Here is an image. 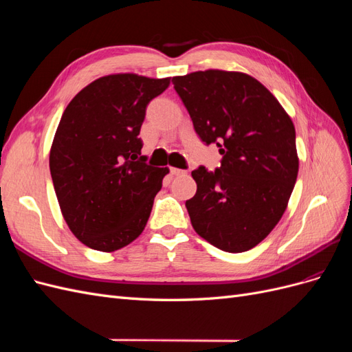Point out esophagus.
Wrapping results in <instances>:
<instances>
[{
	"label": "esophagus",
	"instance_id": "esophagus-1",
	"mask_svg": "<svg viewBox=\"0 0 352 352\" xmlns=\"http://www.w3.org/2000/svg\"><path fill=\"white\" fill-rule=\"evenodd\" d=\"M170 173H172V176H180V175H185L186 172L185 170H180L176 167H170Z\"/></svg>",
	"mask_w": 352,
	"mask_h": 352
}]
</instances>
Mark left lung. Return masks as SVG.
Returning <instances> with one entry per match:
<instances>
[{"label":"left lung","mask_w":352,"mask_h":352,"mask_svg":"<svg viewBox=\"0 0 352 352\" xmlns=\"http://www.w3.org/2000/svg\"><path fill=\"white\" fill-rule=\"evenodd\" d=\"M201 141L223 155L192 172L186 201L201 238L226 252L258 245L283 216L298 176L295 127L274 95L247 73L210 69L172 79Z\"/></svg>","instance_id":"8db88e82"}]
</instances>
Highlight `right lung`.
I'll return each mask as SVG.
<instances>
[{"label":"right lung","mask_w":352,"mask_h":352,"mask_svg":"<svg viewBox=\"0 0 352 352\" xmlns=\"http://www.w3.org/2000/svg\"><path fill=\"white\" fill-rule=\"evenodd\" d=\"M170 85L135 73L102 76L66 107L50 151L61 214L87 247L111 252L141 235L167 167L146 164L138 138L146 105Z\"/></svg>","instance_id":"obj_1"}]
</instances>
